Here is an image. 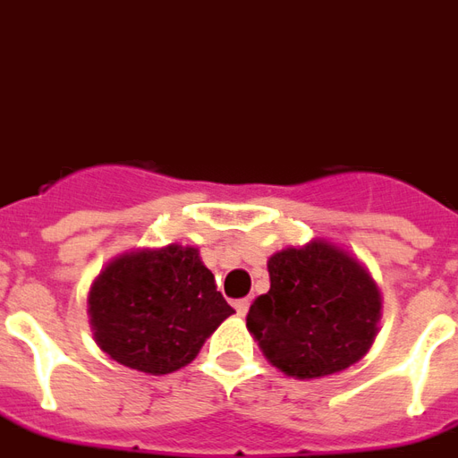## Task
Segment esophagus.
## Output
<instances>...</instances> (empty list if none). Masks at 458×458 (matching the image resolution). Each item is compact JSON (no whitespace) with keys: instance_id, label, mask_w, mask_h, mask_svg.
I'll list each match as a JSON object with an SVG mask.
<instances>
[{"instance_id":"1","label":"esophagus","mask_w":458,"mask_h":458,"mask_svg":"<svg viewBox=\"0 0 458 458\" xmlns=\"http://www.w3.org/2000/svg\"><path fill=\"white\" fill-rule=\"evenodd\" d=\"M233 306H235L238 315H247V310H250V298H240V301H235Z\"/></svg>"}]
</instances>
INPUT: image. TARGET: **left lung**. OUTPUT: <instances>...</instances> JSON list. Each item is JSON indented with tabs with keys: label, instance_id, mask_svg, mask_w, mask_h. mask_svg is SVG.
<instances>
[{
	"label": "left lung",
	"instance_id": "left-lung-1",
	"mask_svg": "<svg viewBox=\"0 0 458 458\" xmlns=\"http://www.w3.org/2000/svg\"><path fill=\"white\" fill-rule=\"evenodd\" d=\"M267 269L272 286L250 306L247 330L274 367L293 378H320L367 354L381 293L359 259L313 240L272 255Z\"/></svg>",
	"mask_w": 458,
	"mask_h": 458
}]
</instances>
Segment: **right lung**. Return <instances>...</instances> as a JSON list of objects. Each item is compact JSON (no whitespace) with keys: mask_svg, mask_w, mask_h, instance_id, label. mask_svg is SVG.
<instances>
[{"mask_svg":"<svg viewBox=\"0 0 458 458\" xmlns=\"http://www.w3.org/2000/svg\"><path fill=\"white\" fill-rule=\"evenodd\" d=\"M233 313L196 247L125 252L89 289L97 344L118 364L152 376L186 367Z\"/></svg>","mask_w":458,"mask_h":458,"instance_id":"right-lung-1","label":"right lung"}]
</instances>
